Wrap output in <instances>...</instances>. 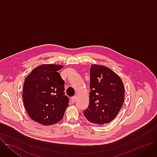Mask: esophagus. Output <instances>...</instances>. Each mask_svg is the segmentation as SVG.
<instances>
[{"mask_svg": "<svg viewBox=\"0 0 157 157\" xmlns=\"http://www.w3.org/2000/svg\"><path fill=\"white\" fill-rule=\"evenodd\" d=\"M71 100H72V102L73 103H75L76 102V96H74L71 98Z\"/></svg>", "mask_w": 157, "mask_h": 157, "instance_id": "1", "label": "esophagus"}]
</instances>
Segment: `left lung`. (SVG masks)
I'll return each instance as SVG.
<instances>
[{"label": "left lung", "mask_w": 157, "mask_h": 157, "mask_svg": "<svg viewBox=\"0 0 157 157\" xmlns=\"http://www.w3.org/2000/svg\"><path fill=\"white\" fill-rule=\"evenodd\" d=\"M89 87V104L84 110V116L95 124L109 123L116 117L124 102L121 79L107 67L92 64Z\"/></svg>", "instance_id": "obj_1"}]
</instances>
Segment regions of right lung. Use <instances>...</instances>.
I'll return each mask as SVG.
<instances>
[{
	"label": "right lung",
	"mask_w": 157,
	"mask_h": 157,
	"mask_svg": "<svg viewBox=\"0 0 157 157\" xmlns=\"http://www.w3.org/2000/svg\"><path fill=\"white\" fill-rule=\"evenodd\" d=\"M63 66L43 64L36 67L25 78L23 101L29 117L43 125L60 121L69 105L64 95V81L57 72Z\"/></svg>",
	"instance_id": "1"
}]
</instances>
